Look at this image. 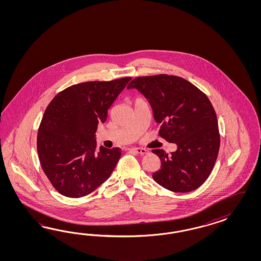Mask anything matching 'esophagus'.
I'll return each instance as SVG.
<instances>
[{"label": "esophagus", "instance_id": "esophagus-1", "mask_svg": "<svg viewBox=\"0 0 261 261\" xmlns=\"http://www.w3.org/2000/svg\"><path fill=\"white\" fill-rule=\"evenodd\" d=\"M131 151H133V152L137 153V154H141V155H144V154H147V153H148V151L146 150V149H144V148H141V147H138V148H132Z\"/></svg>", "mask_w": 261, "mask_h": 261}]
</instances>
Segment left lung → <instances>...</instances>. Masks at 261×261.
Wrapping results in <instances>:
<instances>
[{
  "label": "left lung",
  "mask_w": 261,
  "mask_h": 261,
  "mask_svg": "<svg viewBox=\"0 0 261 261\" xmlns=\"http://www.w3.org/2000/svg\"><path fill=\"white\" fill-rule=\"evenodd\" d=\"M150 103L159 135L177 144L168 155L152 150L161 160L154 181L174 192H190L202 186L214 168L220 147L217 117L208 97L190 81L176 75L157 74L133 79Z\"/></svg>",
  "instance_id": "8db88e82"
}]
</instances>
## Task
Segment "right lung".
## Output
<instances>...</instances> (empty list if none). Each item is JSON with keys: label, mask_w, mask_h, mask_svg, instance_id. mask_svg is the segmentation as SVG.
I'll return each mask as SVG.
<instances>
[{"label": "right lung", "mask_w": 261, "mask_h": 261, "mask_svg": "<svg viewBox=\"0 0 261 261\" xmlns=\"http://www.w3.org/2000/svg\"><path fill=\"white\" fill-rule=\"evenodd\" d=\"M131 79L75 84L47 105L38 129L37 152L44 173L60 194L85 196L110 177L121 149L101 146L96 150L95 132Z\"/></svg>", "instance_id": "obj_1"}]
</instances>
